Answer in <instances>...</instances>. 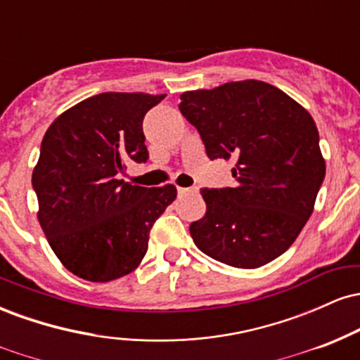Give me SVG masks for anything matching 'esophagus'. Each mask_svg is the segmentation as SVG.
<instances>
[{
    "label": "esophagus",
    "mask_w": 360,
    "mask_h": 360,
    "mask_svg": "<svg viewBox=\"0 0 360 360\" xmlns=\"http://www.w3.org/2000/svg\"><path fill=\"white\" fill-rule=\"evenodd\" d=\"M177 193H179V196H184V194H196L198 188H177Z\"/></svg>",
    "instance_id": "34e87169"
}]
</instances>
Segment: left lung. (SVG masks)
Returning a JSON list of instances; mask_svg holds the SVG:
<instances>
[{
  "mask_svg": "<svg viewBox=\"0 0 360 360\" xmlns=\"http://www.w3.org/2000/svg\"><path fill=\"white\" fill-rule=\"evenodd\" d=\"M210 159H232L233 188L201 189L206 213L189 225L206 255L257 269L284 254L315 208L325 177L315 120L264 81L226 82L181 94Z\"/></svg>",
  "mask_w": 360,
  "mask_h": 360,
  "instance_id": "1",
  "label": "left lung"
}]
</instances>
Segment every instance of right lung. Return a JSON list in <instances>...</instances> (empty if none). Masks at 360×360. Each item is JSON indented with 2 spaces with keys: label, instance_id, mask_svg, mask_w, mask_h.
<instances>
[{
  "label": "right lung",
  "instance_id": "right-lung-1",
  "mask_svg": "<svg viewBox=\"0 0 360 360\" xmlns=\"http://www.w3.org/2000/svg\"><path fill=\"white\" fill-rule=\"evenodd\" d=\"M166 94L101 93L65 110L45 131L32 184L49 245L77 278L108 283L147 252L176 186L125 183L127 164L146 162L143 117Z\"/></svg>",
  "mask_w": 360,
  "mask_h": 360
}]
</instances>
